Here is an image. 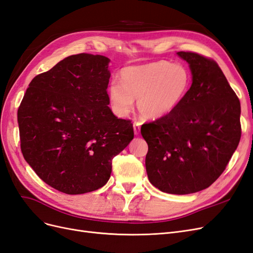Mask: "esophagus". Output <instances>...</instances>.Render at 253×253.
I'll return each instance as SVG.
<instances>
[{
  "label": "esophagus",
  "instance_id": "esophagus-1",
  "mask_svg": "<svg viewBox=\"0 0 253 253\" xmlns=\"http://www.w3.org/2000/svg\"><path fill=\"white\" fill-rule=\"evenodd\" d=\"M133 130H134V134L137 135L141 131V122L138 121H134L133 123Z\"/></svg>",
  "mask_w": 253,
  "mask_h": 253
}]
</instances>
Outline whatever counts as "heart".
I'll return each mask as SVG.
<instances>
[{"instance_id": "1", "label": "heart", "mask_w": 253, "mask_h": 253, "mask_svg": "<svg viewBox=\"0 0 253 253\" xmlns=\"http://www.w3.org/2000/svg\"><path fill=\"white\" fill-rule=\"evenodd\" d=\"M121 78L122 83L113 81L109 87L113 110L118 116L125 117L133 108V100L137 99L138 111L148 120H158L172 112L191 84L188 69L164 60L126 67Z\"/></svg>"}]
</instances>
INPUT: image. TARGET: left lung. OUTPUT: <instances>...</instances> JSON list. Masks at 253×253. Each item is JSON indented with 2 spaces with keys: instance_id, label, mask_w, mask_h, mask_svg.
Wrapping results in <instances>:
<instances>
[{
  "instance_id": "8db88e82",
  "label": "left lung",
  "mask_w": 253,
  "mask_h": 253,
  "mask_svg": "<svg viewBox=\"0 0 253 253\" xmlns=\"http://www.w3.org/2000/svg\"><path fill=\"white\" fill-rule=\"evenodd\" d=\"M177 55L189 64L191 87L172 112L143 124L141 133L150 183L163 192L188 194L224 172L241 140V103L214 60L191 51Z\"/></svg>"
}]
</instances>
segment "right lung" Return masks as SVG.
<instances>
[{"instance_id": "add662e5", "label": "right lung", "mask_w": 253, "mask_h": 253, "mask_svg": "<svg viewBox=\"0 0 253 253\" xmlns=\"http://www.w3.org/2000/svg\"><path fill=\"white\" fill-rule=\"evenodd\" d=\"M109 61L99 54L68 56L34 78L18 109L24 159L63 193L103 187L112 159L134 136L131 121L108 107Z\"/></svg>"}]
</instances>
